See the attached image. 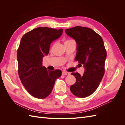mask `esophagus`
<instances>
[{
	"label": "esophagus",
	"instance_id": "1",
	"mask_svg": "<svg viewBox=\"0 0 125 125\" xmlns=\"http://www.w3.org/2000/svg\"><path fill=\"white\" fill-rule=\"evenodd\" d=\"M62 74L63 75H69L70 74V73H68V72L65 71H63L62 72Z\"/></svg>",
	"mask_w": 125,
	"mask_h": 125
}]
</instances>
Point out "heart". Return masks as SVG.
I'll use <instances>...</instances> for the list:
<instances>
[{
	"mask_svg": "<svg viewBox=\"0 0 125 125\" xmlns=\"http://www.w3.org/2000/svg\"><path fill=\"white\" fill-rule=\"evenodd\" d=\"M68 41H69V40H68Z\"/></svg>",
	"mask_w": 125,
	"mask_h": 125,
	"instance_id": "b5f03b06",
	"label": "heart"
}]
</instances>
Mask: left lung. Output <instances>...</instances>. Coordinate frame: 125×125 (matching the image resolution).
Segmentation results:
<instances>
[{"label":"left lung","mask_w":125,"mask_h":125,"mask_svg":"<svg viewBox=\"0 0 125 125\" xmlns=\"http://www.w3.org/2000/svg\"><path fill=\"white\" fill-rule=\"evenodd\" d=\"M65 32L76 42L75 60L83 65L85 68L83 75L71 73L76 81L70 86V91L78 97H85L97 89L104 76L107 55L104 42L100 35L89 28L77 26L66 29Z\"/></svg>","instance_id":"obj_1"}]
</instances>
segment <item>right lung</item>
Listing matches in <instances>:
<instances>
[{
	"label": "right lung",
	"mask_w": 125,
	"mask_h": 125,
	"mask_svg": "<svg viewBox=\"0 0 125 125\" xmlns=\"http://www.w3.org/2000/svg\"><path fill=\"white\" fill-rule=\"evenodd\" d=\"M63 30L36 28L22 36L17 51L18 73L22 84L33 96L44 99L52 91L62 71H50L43 66V57L49 53L52 41L62 35Z\"/></svg>",
	"instance_id": "obj_1"
}]
</instances>
